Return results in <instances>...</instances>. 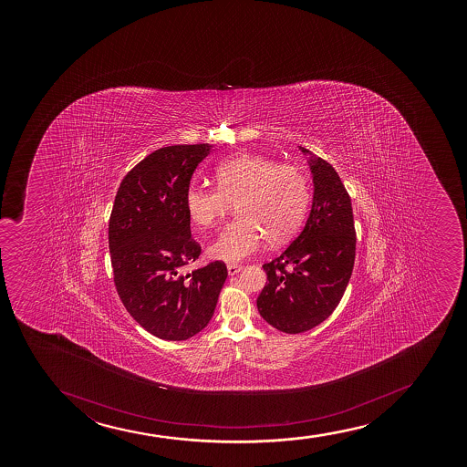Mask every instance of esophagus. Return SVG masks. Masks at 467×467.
<instances>
[{"label": "esophagus", "instance_id": "34e87169", "mask_svg": "<svg viewBox=\"0 0 467 467\" xmlns=\"http://www.w3.org/2000/svg\"><path fill=\"white\" fill-rule=\"evenodd\" d=\"M242 269V265H227V273H229V275H235V274L240 273Z\"/></svg>", "mask_w": 467, "mask_h": 467}]
</instances>
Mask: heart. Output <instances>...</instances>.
Listing matches in <instances>:
<instances>
[{"label": "heart", "mask_w": 467, "mask_h": 467, "mask_svg": "<svg viewBox=\"0 0 467 467\" xmlns=\"http://www.w3.org/2000/svg\"><path fill=\"white\" fill-rule=\"evenodd\" d=\"M214 179L218 188L192 187L185 194L188 216L201 227L218 225L236 201L238 216L209 247L210 257L242 262L257 253L266 236L284 242L304 218L310 194L299 168L243 154L220 163Z\"/></svg>", "instance_id": "heart-1"}]
</instances>
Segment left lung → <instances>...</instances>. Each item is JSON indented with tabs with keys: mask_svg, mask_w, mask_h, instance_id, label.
Returning <instances> with one entry per match:
<instances>
[{
	"mask_svg": "<svg viewBox=\"0 0 467 467\" xmlns=\"http://www.w3.org/2000/svg\"><path fill=\"white\" fill-rule=\"evenodd\" d=\"M299 150L310 156V214L290 246L263 265L268 282L257 299L263 319L291 335L332 315L352 275L357 244L352 204L338 172L306 148Z\"/></svg>",
	"mask_w": 467,
	"mask_h": 467,
	"instance_id": "8db88e82",
	"label": "left lung"
}]
</instances>
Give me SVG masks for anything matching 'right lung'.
<instances>
[{"label":"right lung","instance_id":"1","mask_svg":"<svg viewBox=\"0 0 467 467\" xmlns=\"http://www.w3.org/2000/svg\"><path fill=\"white\" fill-rule=\"evenodd\" d=\"M212 145L165 146L124 176L109 221L113 282L129 315L167 341L192 338L213 317L227 279L223 262L182 274L201 246L192 238L185 194Z\"/></svg>","mask_w":467,"mask_h":467}]
</instances>
